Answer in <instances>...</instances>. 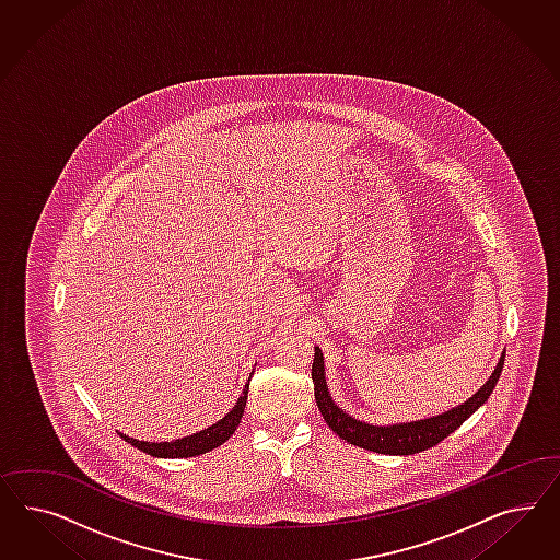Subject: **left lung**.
I'll return each instance as SVG.
<instances>
[{"label": "left lung", "mask_w": 560, "mask_h": 560, "mask_svg": "<svg viewBox=\"0 0 560 560\" xmlns=\"http://www.w3.org/2000/svg\"><path fill=\"white\" fill-rule=\"evenodd\" d=\"M505 363V351L499 357V363L491 373V377L475 392L466 402L458 407L450 408L435 417H427L421 421L394 424H372L359 421L345 412L342 408L332 400L328 384H326V368L320 347H314V363H312V380H314V396L316 405L323 412L324 421L339 435L340 440L363 447L375 454L386 456H412L423 450H429L445 440L450 433H454L459 424L464 423L472 412L482 407L491 396L499 375L503 372Z\"/></svg>", "instance_id": "1"}]
</instances>
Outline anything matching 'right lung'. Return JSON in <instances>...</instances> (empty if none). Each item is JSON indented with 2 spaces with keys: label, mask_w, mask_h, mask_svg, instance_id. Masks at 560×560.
Instances as JSON below:
<instances>
[{
  "label": "right lung",
  "mask_w": 560,
  "mask_h": 560,
  "mask_svg": "<svg viewBox=\"0 0 560 560\" xmlns=\"http://www.w3.org/2000/svg\"><path fill=\"white\" fill-rule=\"evenodd\" d=\"M255 373V372H253ZM250 373V377H253ZM250 377L244 384V390L240 394L234 408L221 417L218 423L209 424L207 429H201L192 435L180 438V440L172 441H139L119 433L120 440L131 443L137 450L150 454L153 458H192V456H201L205 452H211L215 447H220L221 443L230 440L237 429V424L242 421L246 400H248V386H250Z\"/></svg>",
  "instance_id": "obj_1"
}]
</instances>
